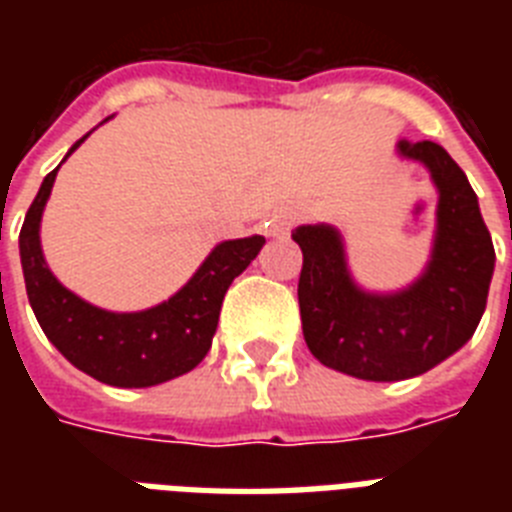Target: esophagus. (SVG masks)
Listing matches in <instances>:
<instances>
[{
    "instance_id": "obj_1",
    "label": "esophagus",
    "mask_w": 512,
    "mask_h": 512,
    "mask_svg": "<svg viewBox=\"0 0 512 512\" xmlns=\"http://www.w3.org/2000/svg\"><path fill=\"white\" fill-rule=\"evenodd\" d=\"M292 228V217L289 215H276V231L287 233Z\"/></svg>"
}]
</instances>
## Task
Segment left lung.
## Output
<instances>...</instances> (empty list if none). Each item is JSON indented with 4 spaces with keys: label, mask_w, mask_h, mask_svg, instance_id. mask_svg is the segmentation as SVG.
<instances>
[{
    "label": "left lung",
    "mask_w": 512,
    "mask_h": 512,
    "mask_svg": "<svg viewBox=\"0 0 512 512\" xmlns=\"http://www.w3.org/2000/svg\"><path fill=\"white\" fill-rule=\"evenodd\" d=\"M398 151L430 170L438 188L433 260L414 287L366 295L350 281L342 241L329 225H300L297 284L308 348L321 364L358 380L390 382L428 372L473 337L494 273V244L460 164L433 140Z\"/></svg>",
    "instance_id": "obj_1"
}]
</instances>
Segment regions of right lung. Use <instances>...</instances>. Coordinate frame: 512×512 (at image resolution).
<instances>
[{
	"mask_svg": "<svg viewBox=\"0 0 512 512\" xmlns=\"http://www.w3.org/2000/svg\"><path fill=\"white\" fill-rule=\"evenodd\" d=\"M84 138L76 140L68 156L82 146ZM58 170L44 177L20 228V263L28 303L47 340L76 369L116 388H151L191 372L212 345L220 305L231 281L255 260L265 239L249 236L217 244L193 279L151 311H100L68 292L44 265L39 220Z\"/></svg>",
	"mask_w": 512,
	"mask_h": 512,
	"instance_id": "add662e5",
	"label": "right lung"
}]
</instances>
